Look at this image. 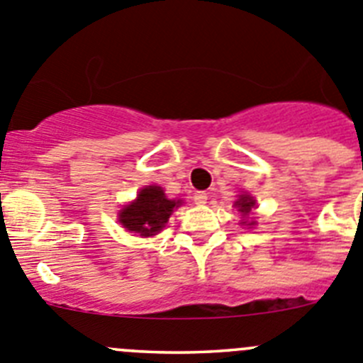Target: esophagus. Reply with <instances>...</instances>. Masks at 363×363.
Returning <instances> with one entry per match:
<instances>
[{
    "label": "esophagus",
    "mask_w": 363,
    "mask_h": 363,
    "mask_svg": "<svg viewBox=\"0 0 363 363\" xmlns=\"http://www.w3.org/2000/svg\"><path fill=\"white\" fill-rule=\"evenodd\" d=\"M206 199H208V196H206L205 192H196V194H194L196 205H205Z\"/></svg>",
    "instance_id": "esophagus-1"
}]
</instances>
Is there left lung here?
Returning a JSON list of instances; mask_svg holds the SVG:
<instances>
[{
	"mask_svg": "<svg viewBox=\"0 0 363 363\" xmlns=\"http://www.w3.org/2000/svg\"><path fill=\"white\" fill-rule=\"evenodd\" d=\"M235 206H237V210L242 213V216H250L251 208L255 206V199L251 198V196L242 194V196H239V199L235 201ZM246 223L247 220H242V224H246ZM253 224H255V220H251V223H247V226H253Z\"/></svg>",
	"mask_w": 363,
	"mask_h": 363,
	"instance_id": "obj_1",
	"label": "left lung"
}]
</instances>
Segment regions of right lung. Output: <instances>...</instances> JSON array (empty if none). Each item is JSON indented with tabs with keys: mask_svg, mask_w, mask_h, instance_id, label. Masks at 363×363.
Here are the masks:
<instances>
[{
	"mask_svg": "<svg viewBox=\"0 0 363 363\" xmlns=\"http://www.w3.org/2000/svg\"><path fill=\"white\" fill-rule=\"evenodd\" d=\"M182 205V199H167L162 187L147 185L140 189L135 201L124 206L119 212V223L128 231L140 237H153L164 230L172 210Z\"/></svg>",
	"mask_w": 363,
	"mask_h": 363,
	"instance_id": "obj_1",
	"label": "right lung"
}]
</instances>
